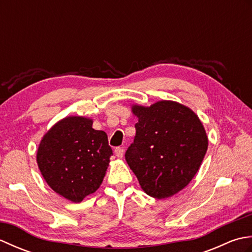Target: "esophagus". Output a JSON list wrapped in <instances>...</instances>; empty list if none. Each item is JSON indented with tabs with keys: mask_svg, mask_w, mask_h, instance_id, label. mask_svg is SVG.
Masks as SVG:
<instances>
[{
	"mask_svg": "<svg viewBox=\"0 0 252 252\" xmlns=\"http://www.w3.org/2000/svg\"><path fill=\"white\" fill-rule=\"evenodd\" d=\"M123 154H125V151H123L122 147H116L115 148V155L118 158H122Z\"/></svg>",
	"mask_w": 252,
	"mask_h": 252,
	"instance_id": "34e87169",
	"label": "esophagus"
}]
</instances>
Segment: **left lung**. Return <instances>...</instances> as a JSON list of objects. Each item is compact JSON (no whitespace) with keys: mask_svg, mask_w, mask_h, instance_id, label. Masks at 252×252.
Here are the masks:
<instances>
[{"mask_svg":"<svg viewBox=\"0 0 252 252\" xmlns=\"http://www.w3.org/2000/svg\"><path fill=\"white\" fill-rule=\"evenodd\" d=\"M132 111L138 121L126 162L147 195L173 196L199 170L208 149L205 127L194 111L172 100L134 105Z\"/></svg>","mask_w":252,"mask_h":252,"instance_id":"1","label":"left lung"}]
</instances>
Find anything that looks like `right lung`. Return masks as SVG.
Returning a JSON list of instances; mask_svg holds the SVG:
<instances>
[{
	"label": "right lung",
	"instance_id": "obj_1",
	"mask_svg": "<svg viewBox=\"0 0 252 252\" xmlns=\"http://www.w3.org/2000/svg\"><path fill=\"white\" fill-rule=\"evenodd\" d=\"M92 125L89 118H63L37 148L36 162L46 183L73 202L97 190L112 155L106 133L94 130Z\"/></svg>",
	"mask_w": 252,
	"mask_h": 252
}]
</instances>
